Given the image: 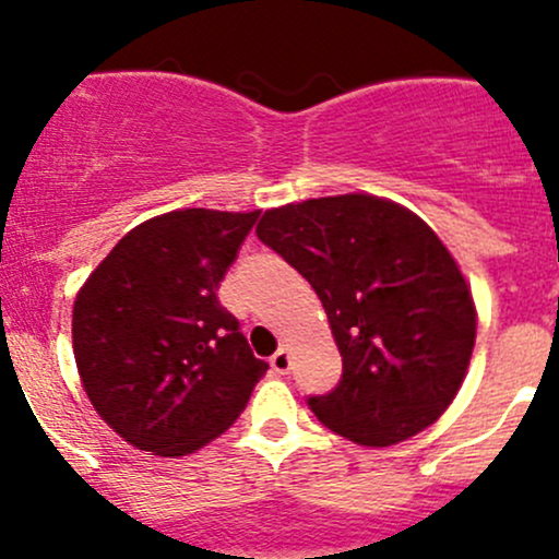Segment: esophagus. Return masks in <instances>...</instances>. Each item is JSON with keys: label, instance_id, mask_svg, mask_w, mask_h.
<instances>
[{"label": "esophagus", "instance_id": "esophagus-1", "mask_svg": "<svg viewBox=\"0 0 559 559\" xmlns=\"http://www.w3.org/2000/svg\"><path fill=\"white\" fill-rule=\"evenodd\" d=\"M270 368L275 370V373H289V368H292V357H289V348H278V352L273 354V357H270Z\"/></svg>", "mask_w": 559, "mask_h": 559}]
</instances>
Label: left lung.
Returning <instances> with one entry per match:
<instances>
[{
    "label": "left lung",
    "mask_w": 559,
    "mask_h": 559,
    "mask_svg": "<svg viewBox=\"0 0 559 559\" xmlns=\"http://www.w3.org/2000/svg\"><path fill=\"white\" fill-rule=\"evenodd\" d=\"M257 238L319 295L341 384L308 400L359 447H394L452 405L476 343V302L436 233L386 197L335 194L270 207Z\"/></svg>",
    "instance_id": "obj_1"
}]
</instances>
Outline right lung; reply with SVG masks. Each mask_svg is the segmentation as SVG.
Masks as SVG:
<instances>
[{
	"label": "right lung",
	"instance_id": "add662e5",
	"mask_svg": "<svg viewBox=\"0 0 559 559\" xmlns=\"http://www.w3.org/2000/svg\"><path fill=\"white\" fill-rule=\"evenodd\" d=\"M257 216L180 207L148 218L78 292L81 384L134 449L197 452L235 425L267 373L216 295Z\"/></svg>",
	"mask_w": 559,
	"mask_h": 559
}]
</instances>
